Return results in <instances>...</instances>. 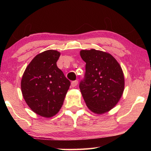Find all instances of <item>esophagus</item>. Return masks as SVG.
Listing matches in <instances>:
<instances>
[{"label": "esophagus", "mask_w": 151, "mask_h": 151, "mask_svg": "<svg viewBox=\"0 0 151 151\" xmlns=\"http://www.w3.org/2000/svg\"><path fill=\"white\" fill-rule=\"evenodd\" d=\"M78 85V81H73L72 83H71V86H73V87H75L76 86H77Z\"/></svg>", "instance_id": "esophagus-1"}]
</instances>
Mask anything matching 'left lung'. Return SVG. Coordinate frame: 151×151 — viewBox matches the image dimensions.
<instances>
[{
    "label": "left lung",
    "mask_w": 151,
    "mask_h": 151,
    "mask_svg": "<svg viewBox=\"0 0 151 151\" xmlns=\"http://www.w3.org/2000/svg\"><path fill=\"white\" fill-rule=\"evenodd\" d=\"M80 55L86 63V71L79 88L86 106L96 114L109 111L124 91V78L121 66L111 54L103 51L82 50Z\"/></svg>",
    "instance_id": "obj_1"
}]
</instances>
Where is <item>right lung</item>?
I'll return each instance as SVG.
<instances>
[{"label":"right lung","instance_id":"1","mask_svg":"<svg viewBox=\"0 0 151 151\" xmlns=\"http://www.w3.org/2000/svg\"><path fill=\"white\" fill-rule=\"evenodd\" d=\"M60 55L54 50L37 55L27 66L21 80L22 96L28 106L35 113L47 118L59 111L70 85L57 67Z\"/></svg>","mask_w":151,"mask_h":151}]
</instances>
